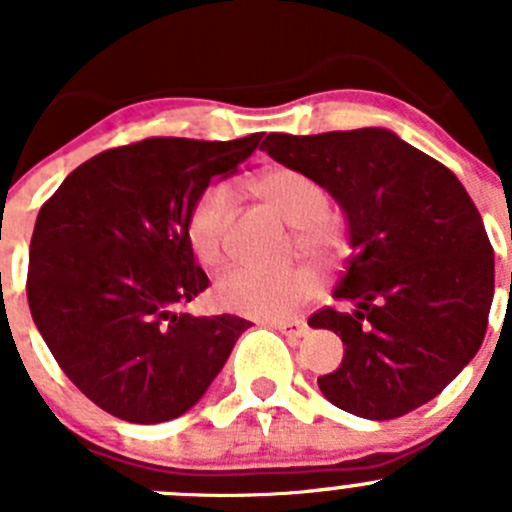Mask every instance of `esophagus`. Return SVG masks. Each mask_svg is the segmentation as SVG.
Masks as SVG:
<instances>
[{"label": "esophagus", "mask_w": 512, "mask_h": 512, "mask_svg": "<svg viewBox=\"0 0 512 512\" xmlns=\"http://www.w3.org/2000/svg\"><path fill=\"white\" fill-rule=\"evenodd\" d=\"M270 327L280 329L287 339H299L304 332H307V324H304L302 319H287V322H282L280 319V322H270Z\"/></svg>", "instance_id": "obj_1"}]
</instances>
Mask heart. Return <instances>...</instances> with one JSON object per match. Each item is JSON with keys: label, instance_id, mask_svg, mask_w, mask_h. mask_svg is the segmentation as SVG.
Segmentation results:
<instances>
[{"label": "heart", "instance_id": "heart-1", "mask_svg": "<svg viewBox=\"0 0 512 512\" xmlns=\"http://www.w3.org/2000/svg\"><path fill=\"white\" fill-rule=\"evenodd\" d=\"M250 190L297 230L299 250L317 260H332L342 252V223L329 210V195L319 180L289 165L262 170L250 180ZM232 198L223 185H210L198 195L188 215V240L205 265L225 257ZM319 289V275L309 265L287 270H260L237 265L215 282V297L227 312L252 319H287Z\"/></svg>", "mask_w": 512, "mask_h": 512}]
</instances>
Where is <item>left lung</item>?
I'll return each instance as SVG.
<instances>
[{
    "mask_svg": "<svg viewBox=\"0 0 512 512\" xmlns=\"http://www.w3.org/2000/svg\"><path fill=\"white\" fill-rule=\"evenodd\" d=\"M260 148L319 180L347 218L352 255L332 297L354 309L309 317L344 342L322 394L371 421L436 399L483 344L495 289L493 247L461 180L389 128L270 133Z\"/></svg>",
    "mask_w": 512,
    "mask_h": 512,
    "instance_id": "1",
    "label": "left lung"
}]
</instances>
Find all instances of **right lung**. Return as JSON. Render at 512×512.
Masks as SVG:
<instances>
[{
    "label": "right lung",
    "mask_w": 512,
    "mask_h": 512,
    "mask_svg": "<svg viewBox=\"0 0 512 512\" xmlns=\"http://www.w3.org/2000/svg\"><path fill=\"white\" fill-rule=\"evenodd\" d=\"M260 138H146L111 148L41 205L29 309L61 371L111 416H183L252 327L235 314L193 317L180 307L208 287L188 240L193 203L210 180L235 173Z\"/></svg>",
    "instance_id": "1"
}]
</instances>
